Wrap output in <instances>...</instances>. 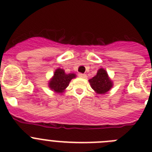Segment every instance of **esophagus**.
Returning a JSON list of instances; mask_svg holds the SVG:
<instances>
[{
    "label": "esophagus",
    "instance_id": "esophagus-1",
    "mask_svg": "<svg viewBox=\"0 0 152 152\" xmlns=\"http://www.w3.org/2000/svg\"><path fill=\"white\" fill-rule=\"evenodd\" d=\"M78 76L80 77H81V78H86V77H87V75H84V74H81V73H79Z\"/></svg>",
    "mask_w": 152,
    "mask_h": 152
}]
</instances>
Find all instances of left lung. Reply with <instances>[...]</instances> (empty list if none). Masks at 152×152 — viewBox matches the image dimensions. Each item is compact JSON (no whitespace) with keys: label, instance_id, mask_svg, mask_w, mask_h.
Listing matches in <instances>:
<instances>
[{"label":"left lung","instance_id":"8db88e82","mask_svg":"<svg viewBox=\"0 0 152 152\" xmlns=\"http://www.w3.org/2000/svg\"><path fill=\"white\" fill-rule=\"evenodd\" d=\"M88 81L92 89L97 94H107L113 86V80L110 78L107 71L103 68L98 70L96 75Z\"/></svg>","mask_w":152,"mask_h":152}]
</instances>
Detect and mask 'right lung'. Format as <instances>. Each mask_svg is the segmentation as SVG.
<instances>
[{
	"mask_svg": "<svg viewBox=\"0 0 152 152\" xmlns=\"http://www.w3.org/2000/svg\"><path fill=\"white\" fill-rule=\"evenodd\" d=\"M75 77V74H66L64 69L58 68L55 71L53 76L49 80L48 86L52 91H54V93L59 94L65 91L69 85L70 81Z\"/></svg>",
	"mask_w": 152,
	"mask_h": 152,
	"instance_id": "right-lung-1",
	"label": "right lung"
}]
</instances>
